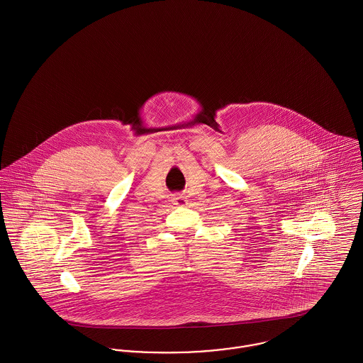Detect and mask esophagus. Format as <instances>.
<instances>
[{
  "mask_svg": "<svg viewBox=\"0 0 363 363\" xmlns=\"http://www.w3.org/2000/svg\"><path fill=\"white\" fill-rule=\"evenodd\" d=\"M171 201H172L175 206H179V207H184V206L188 204V200H186V197L184 195H174L172 196V199H171Z\"/></svg>",
  "mask_w": 363,
  "mask_h": 363,
  "instance_id": "esophagus-1",
  "label": "esophagus"
}]
</instances>
